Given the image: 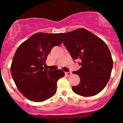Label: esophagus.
Returning <instances> with one entry per match:
<instances>
[{"instance_id": "1", "label": "esophagus", "mask_w": 123, "mask_h": 123, "mask_svg": "<svg viewBox=\"0 0 123 123\" xmlns=\"http://www.w3.org/2000/svg\"><path fill=\"white\" fill-rule=\"evenodd\" d=\"M65 74L68 76H71L72 74V73H71V72H65Z\"/></svg>"}]
</instances>
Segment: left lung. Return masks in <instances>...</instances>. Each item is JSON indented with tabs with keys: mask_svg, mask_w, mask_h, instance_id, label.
<instances>
[{
	"mask_svg": "<svg viewBox=\"0 0 123 123\" xmlns=\"http://www.w3.org/2000/svg\"><path fill=\"white\" fill-rule=\"evenodd\" d=\"M60 36L73 59L81 61V68L73 72L79 76L81 81L72 87L73 92L83 97L98 94L108 83L113 65L105 42L84 28L60 33Z\"/></svg>",
	"mask_w": 123,
	"mask_h": 123,
	"instance_id": "obj_1",
	"label": "left lung"
}]
</instances>
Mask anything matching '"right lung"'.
<instances>
[{"mask_svg":"<svg viewBox=\"0 0 123 123\" xmlns=\"http://www.w3.org/2000/svg\"><path fill=\"white\" fill-rule=\"evenodd\" d=\"M62 40L58 34L37 32L20 44L15 52L10 71L17 87L29 100L41 102L54 96L56 82L65 76L62 69L43 67L49 54Z\"/></svg>","mask_w":123,"mask_h":123,"instance_id":"right-lung-1","label":"right lung"}]
</instances>
